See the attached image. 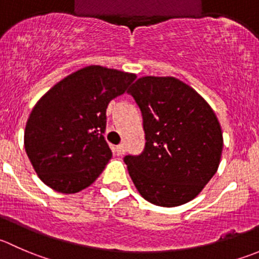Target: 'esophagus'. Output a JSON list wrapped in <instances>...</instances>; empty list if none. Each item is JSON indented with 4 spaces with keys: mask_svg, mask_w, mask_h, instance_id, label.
<instances>
[{
    "mask_svg": "<svg viewBox=\"0 0 259 259\" xmlns=\"http://www.w3.org/2000/svg\"><path fill=\"white\" fill-rule=\"evenodd\" d=\"M116 153L117 155H122L125 153V145L124 144H120L116 147Z\"/></svg>",
    "mask_w": 259,
    "mask_h": 259,
    "instance_id": "1",
    "label": "esophagus"
}]
</instances>
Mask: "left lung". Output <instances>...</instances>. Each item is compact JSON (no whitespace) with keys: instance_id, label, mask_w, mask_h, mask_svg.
<instances>
[{"instance_id":"obj_1","label":"left lung","mask_w":259,"mask_h":259,"mask_svg":"<svg viewBox=\"0 0 259 259\" xmlns=\"http://www.w3.org/2000/svg\"><path fill=\"white\" fill-rule=\"evenodd\" d=\"M145 132L144 152L124 162L143 199L175 207L191 201L217 173L223 132L206 100L176 77H140L130 87Z\"/></svg>"}]
</instances>
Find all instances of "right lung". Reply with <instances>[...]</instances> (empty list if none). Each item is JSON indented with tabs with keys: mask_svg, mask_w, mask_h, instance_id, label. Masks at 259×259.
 Here are the masks:
<instances>
[{
	"mask_svg": "<svg viewBox=\"0 0 259 259\" xmlns=\"http://www.w3.org/2000/svg\"><path fill=\"white\" fill-rule=\"evenodd\" d=\"M135 78L134 73L89 66L63 78L36 102L24 145L45 185L69 195L96 181L112 157L104 138L107 105Z\"/></svg>",
	"mask_w": 259,
	"mask_h": 259,
	"instance_id": "obj_1",
	"label": "right lung"
}]
</instances>
